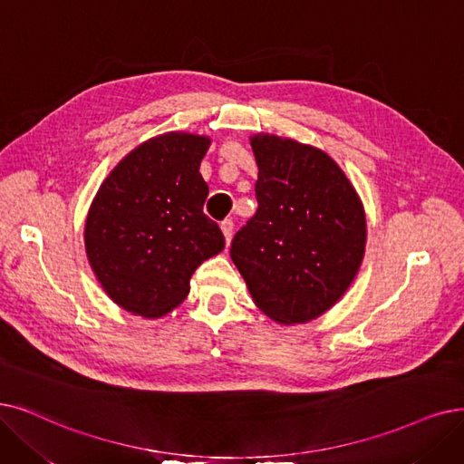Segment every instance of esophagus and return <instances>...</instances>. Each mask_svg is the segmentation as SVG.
Returning a JSON list of instances; mask_svg holds the SVG:
<instances>
[{
    "label": "esophagus",
    "instance_id": "1",
    "mask_svg": "<svg viewBox=\"0 0 464 464\" xmlns=\"http://www.w3.org/2000/svg\"><path fill=\"white\" fill-rule=\"evenodd\" d=\"M219 227H221V233H224V237H226V243L229 245L233 238V219H224L219 224Z\"/></svg>",
    "mask_w": 464,
    "mask_h": 464
}]
</instances>
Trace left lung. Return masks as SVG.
<instances>
[{
  "label": "left lung",
  "instance_id": "1",
  "mask_svg": "<svg viewBox=\"0 0 464 464\" xmlns=\"http://www.w3.org/2000/svg\"><path fill=\"white\" fill-rule=\"evenodd\" d=\"M257 210L237 231L231 259L254 304L278 324L332 309L366 248V216L345 172L318 148L256 134Z\"/></svg>",
  "mask_w": 464,
  "mask_h": 464
}]
</instances>
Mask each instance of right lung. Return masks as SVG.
<instances>
[{"instance_id":"1","label":"right lung","mask_w":464,"mask_h":464,"mask_svg":"<svg viewBox=\"0 0 464 464\" xmlns=\"http://www.w3.org/2000/svg\"><path fill=\"white\" fill-rule=\"evenodd\" d=\"M208 136L167 132L132 150L100 186L85 221L89 264L132 314L159 318L189 294V278L226 246L203 205Z\"/></svg>"}]
</instances>
